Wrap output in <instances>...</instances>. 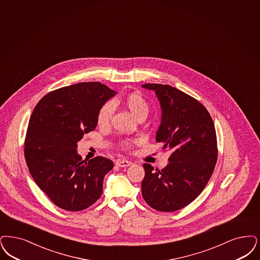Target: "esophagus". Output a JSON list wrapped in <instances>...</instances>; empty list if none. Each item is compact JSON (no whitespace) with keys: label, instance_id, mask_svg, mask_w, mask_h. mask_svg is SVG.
Returning <instances> with one entry per match:
<instances>
[{"label":"esophagus","instance_id":"1","mask_svg":"<svg viewBox=\"0 0 260 260\" xmlns=\"http://www.w3.org/2000/svg\"><path fill=\"white\" fill-rule=\"evenodd\" d=\"M132 165H133V162L129 160H126V159H119L116 161V166L119 167H127Z\"/></svg>","mask_w":260,"mask_h":260}]
</instances>
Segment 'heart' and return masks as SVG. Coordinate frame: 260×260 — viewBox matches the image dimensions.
Wrapping results in <instances>:
<instances>
[{
  "mask_svg": "<svg viewBox=\"0 0 260 260\" xmlns=\"http://www.w3.org/2000/svg\"><path fill=\"white\" fill-rule=\"evenodd\" d=\"M125 108L135 116L136 119L146 118L149 113V105L145 99L137 93H131L125 95L121 100ZM114 112V106L111 103L104 104L96 115V123L100 126H107L110 123L112 115ZM135 141L131 139H125L121 142V147L124 149H129Z\"/></svg>",
  "mask_w": 260,
  "mask_h": 260,
  "instance_id": "obj_1",
  "label": "heart"
}]
</instances>
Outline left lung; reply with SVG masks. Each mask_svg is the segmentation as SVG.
Here are the masks:
<instances>
[{
	"instance_id": "obj_1",
	"label": "left lung",
	"mask_w": 260,
	"mask_h": 260,
	"mask_svg": "<svg viewBox=\"0 0 260 260\" xmlns=\"http://www.w3.org/2000/svg\"><path fill=\"white\" fill-rule=\"evenodd\" d=\"M161 108L156 142L171 151L161 170L144 164L142 196L156 211L174 212L192 202L207 185L218 158L217 135L207 109L196 99L162 84H143Z\"/></svg>"
}]
</instances>
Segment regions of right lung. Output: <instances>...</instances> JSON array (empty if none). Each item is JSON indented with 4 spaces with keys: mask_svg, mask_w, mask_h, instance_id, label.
Segmentation results:
<instances>
[{
    "mask_svg": "<svg viewBox=\"0 0 260 260\" xmlns=\"http://www.w3.org/2000/svg\"><path fill=\"white\" fill-rule=\"evenodd\" d=\"M116 91L100 82L62 87L44 95L31 115L24 155L32 179L58 207L81 211L103 193L113 161L82 159L77 142L98 125L100 108Z\"/></svg>",
    "mask_w": 260,
    "mask_h": 260,
    "instance_id": "obj_1",
    "label": "right lung"
}]
</instances>
